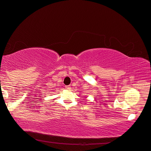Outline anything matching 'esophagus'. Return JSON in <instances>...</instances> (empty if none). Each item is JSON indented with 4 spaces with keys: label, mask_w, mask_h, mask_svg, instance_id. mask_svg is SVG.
<instances>
[{
    "label": "esophagus",
    "mask_w": 151,
    "mask_h": 151,
    "mask_svg": "<svg viewBox=\"0 0 151 151\" xmlns=\"http://www.w3.org/2000/svg\"><path fill=\"white\" fill-rule=\"evenodd\" d=\"M65 89H71V87H70V86H65Z\"/></svg>",
    "instance_id": "esophagus-1"
}]
</instances>
